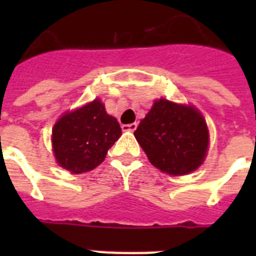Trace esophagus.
Returning <instances> with one entry per match:
<instances>
[{
    "label": "esophagus",
    "instance_id": "1",
    "mask_svg": "<svg viewBox=\"0 0 256 256\" xmlns=\"http://www.w3.org/2000/svg\"><path fill=\"white\" fill-rule=\"evenodd\" d=\"M136 126H138L136 122H134V124H122V130H124V132H134V130L136 128Z\"/></svg>",
    "mask_w": 256,
    "mask_h": 256
}]
</instances>
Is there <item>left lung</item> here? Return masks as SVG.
I'll list each match as a JSON object with an SVG mask.
<instances>
[{"instance_id":"left-lung-1","label":"left lung","mask_w":256,"mask_h":256,"mask_svg":"<svg viewBox=\"0 0 256 256\" xmlns=\"http://www.w3.org/2000/svg\"><path fill=\"white\" fill-rule=\"evenodd\" d=\"M152 166L168 175L190 174L203 164L208 128L199 110L160 98L134 132Z\"/></svg>"}]
</instances>
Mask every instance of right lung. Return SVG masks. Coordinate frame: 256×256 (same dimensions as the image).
I'll list each match as a JSON object with an SVG mask.
<instances>
[{
    "instance_id": "right-lung-1",
    "label": "right lung",
    "mask_w": 256,
    "mask_h": 256,
    "mask_svg": "<svg viewBox=\"0 0 256 256\" xmlns=\"http://www.w3.org/2000/svg\"><path fill=\"white\" fill-rule=\"evenodd\" d=\"M120 134L118 120L108 116L100 100H94L65 112L56 122L52 136L54 156L61 168L82 174L104 162Z\"/></svg>"
}]
</instances>
